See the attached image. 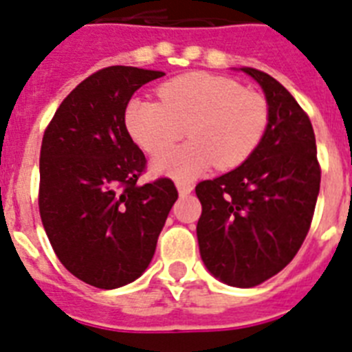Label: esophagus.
<instances>
[{"label": "esophagus", "instance_id": "obj_1", "mask_svg": "<svg viewBox=\"0 0 352 352\" xmlns=\"http://www.w3.org/2000/svg\"><path fill=\"white\" fill-rule=\"evenodd\" d=\"M177 189H179V193L184 197V195H189L191 191H193V186L189 184V182H177Z\"/></svg>", "mask_w": 352, "mask_h": 352}]
</instances>
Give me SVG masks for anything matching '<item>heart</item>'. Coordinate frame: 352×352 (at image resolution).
<instances>
[{
	"label": "heart",
	"mask_w": 352,
	"mask_h": 352,
	"mask_svg": "<svg viewBox=\"0 0 352 352\" xmlns=\"http://www.w3.org/2000/svg\"><path fill=\"white\" fill-rule=\"evenodd\" d=\"M161 102L133 99L125 129L146 154H160L188 132L192 142L154 161L157 173L193 179L210 166L234 170L258 148L269 127V102L237 81L188 72L157 88Z\"/></svg>",
	"instance_id": "b5f03b06"
}]
</instances>
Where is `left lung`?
Returning <instances> with one entry per match:
<instances>
[{
  "label": "left lung",
  "instance_id": "obj_1",
  "mask_svg": "<svg viewBox=\"0 0 352 352\" xmlns=\"http://www.w3.org/2000/svg\"><path fill=\"white\" fill-rule=\"evenodd\" d=\"M269 102V127L252 157L195 188L201 261L234 287H255L280 273L310 230L320 186L314 127L298 100L262 70L243 67Z\"/></svg>",
  "mask_w": 352,
  "mask_h": 352
}]
</instances>
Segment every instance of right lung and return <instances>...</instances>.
<instances>
[{"label":"right lung","instance_id":"add662e5","mask_svg":"<svg viewBox=\"0 0 352 352\" xmlns=\"http://www.w3.org/2000/svg\"><path fill=\"white\" fill-rule=\"evenodd\" d=\"M161 76L124 65L97 70L63 99L42 138V225L67 271L97 289L142 276L179 197L166 177L138 184L146 159L124 122L134 91Z\"/></svg>","mask_w":352,"mask_h":352}]
</instances>
